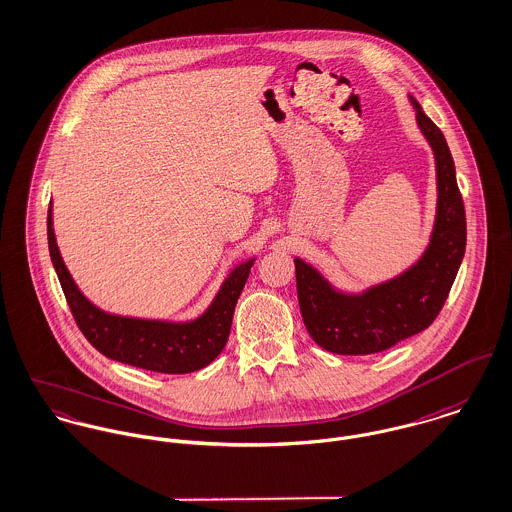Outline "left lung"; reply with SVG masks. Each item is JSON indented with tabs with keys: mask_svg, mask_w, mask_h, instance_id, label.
<instances>
[{
	"mask_svg": "<svg viewBox=\"0 0 512 512\" xmlns=\"http://www.w3.org/2000/svg\"><path fill=\"white\" fill-rule=\"evenodd\" d=\"M409 101L436 166V215L419 260L395 278L362 291H344L309 262L293 258L303 323L311 338L332 354L383 352L428 328L440 313L464 260V201L448 142L424 115L419 101L413 95Z\"/></svg>",
	"mask_w": 512,
	"mask_h": 512,
	"instance_id": "1",
	"label": "left lung"
}]
</instances>
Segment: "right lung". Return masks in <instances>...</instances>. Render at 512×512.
Instances as JSON below:
<instances>
[{
	"instance_id": "right-lung-1",
	"label": "right lung",
	"mask_w": 512,
	"mask_h": 512,
	"mask_svg": "<svg viewBox=\"0 0 512 512\" xmlns=\"http://www.w3.org/2000/svg\"><path fill=\"white\" fill-rule=\"evenodd\" d=\"M48 252L70 311L103 356L142 370L189 373L209 366L225 348L233 325L234 307L250 276L256 256L242 260L223 279L213 301L189 321L140 319L107 313L93 305L70 276L56 244L52 205L48 209Z\"/></svg>"
}]
</instances>
